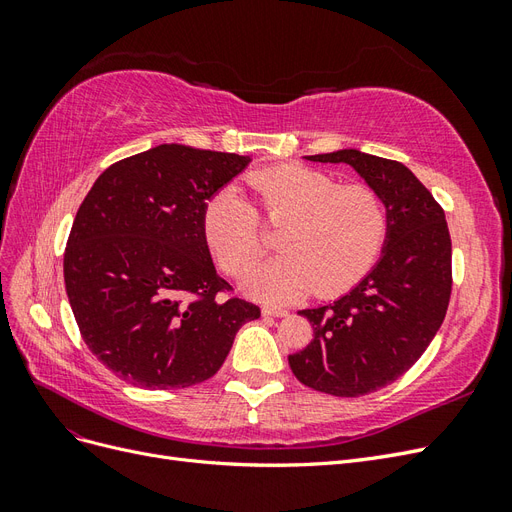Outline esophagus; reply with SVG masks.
Segmentation results:
<instances>
[{
    "label": "esophagus",
    "instance_id": "obj_1",
    "mask_svg": "<svg viewBox=\"0 0 512 512\" xmlns=\"http://www.w3.org/2000/svg\"><path fill=\"white\" fill-rule=\"evenodd\" d=\"M262 316H271V318H284V316H288V309L265 305V307H262Z\"/></svg>",
    "mask_w": 512,
    "mask_h": 512
}]
</instances>
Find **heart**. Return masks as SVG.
I'll return each mask as SVG.
<instances>
[{"instance_id":"b5f03b06","label":"heart","mask_w":512,"mask_h":512,"mask_svg":"<svg viewBox=\"0 0 512 512\" xmlns=\"http://www.w3.org/2000/svg\"><path fill=\"white\" fill-rule=\"evenodd\" d=\"M265 220L284 226L277 239L282 256L252 269L243 288L267 303H290L320 294H339L361 282L378 260L389 211L367 185H342L322 170L282 164L247 177ZM209 250L222 269L239 275L265 250L258 215L237 190L215 194L203 211Z\"/></svg>"}]
</instances>
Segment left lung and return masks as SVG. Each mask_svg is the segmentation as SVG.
<instances>
[{
    "label": "left lung",
    "mask_w": 512,
    "mask_h": 512,
    "mask_svg": "<svg viewBox=\"0 0 512 512\" xmlns=\"http://www.w3.org/2000/svg\"><path fill=\"white\" fill-rule=\"evenodd\" d=\"M305 160L352 166L389 211L376 267L337 301L301 309L314 339L288 356L309 389L359 397L404 376L436 337L451 299V235L436 198L401 162L359 149Z\"/></svg>",
    "instance_id": "1"
}]
</instances>
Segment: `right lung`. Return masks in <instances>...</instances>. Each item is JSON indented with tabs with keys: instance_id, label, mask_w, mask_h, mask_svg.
<instances>
[{
	"instance_id": "obj_1",
	"label": "right lung",
	"mask_w": 512,
	"mask_h": 512,
	"mask_svg": "<svg viewBox=\"0 0 512 512\" xmlns=\"http://www.w3.org/2000/svg\"><path fill=\"white\" fill-rule=\"evenodd\" d=\"M252 162L237 153L158 145L108 166L68 237L64 280L72 314L98 361L149 391L205 382L254 303L220 301L203 211Z\"/></svg>"
}]
</instances>
